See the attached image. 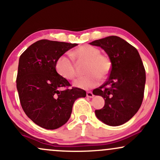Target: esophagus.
Masks as SVG:
<instances>
[{"instance_id": "obj_1", "label": "esophagus", "mask_w": 160, "mask_h": 160, "mask_svg": "<svg viewBox=\"0 0 160 160\" xmlns=\"http://www.w3.org/2000/svg\"><path fill=\"white\" fill-rule=\"evenodd\" d=\"M94 95L92 94V92H87V96L89 98H92Z\"/></svg>"}]
</instances>
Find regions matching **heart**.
I'll return each mask as SVG.
<instances>
[{"label":"heart","instance_id":"1","mask_svg":"<svg viewBox=\"0 0 160 160\" xmlns=\"http://www.w3.org/2000/svg\"><path fill=\"white\" fill-rule=\"evenodd\" d=\"M70 56L80 63H87L84 73L87 76L77 79L73 85L78 88L90 89L108 74L112 68V61L106 54H101L97 47L85 45L72 51ZM55 69L58 73L67 80H73L77 75L74 63L69 57L61 55L57 59Z\"/></svg>","mask_w":160,"mask_h":160}]
</instances>
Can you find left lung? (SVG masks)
Segmentation results:
<instances>
[{
    "instance_id": "1",
    "label": "left lung",
    "mask_w": 160,
    "mask_h": 160,
    "mask_svg": "<svg viewBox=\"0 0 160 160\" xmlns=\"http://www.w3.org/2000/svg\"><path fill=\"white\" fill-rule=\"evenodd\" d=\"M101 47L112 61L108 79L92 93L102 96L105 106L96 110V117L110 126L128 122L142 104L146 72L138 50L118 36H108L89 43Z\"/></svg>"
}]
</instances>
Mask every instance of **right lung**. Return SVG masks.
<instances>
[{
    "label": "right lung",
    "instance_id": "right-lung-1",
    "mask_svg": "<svg viewBox=\"0 0 160 160\" xmlns=\"http://www.w3.org/2000/svg\"><path fill=\"white\" fill-rule=\"evenodd\" d=\"M76 43L42 39L31 45L20 57L17 88L26 115L43 128L57 129L71 117L75 100L86 91L71 87L55 69L57 59Z\"/></svg>",
    "mask_w": 160,
    "mask_h": 160
}]
</instances>
